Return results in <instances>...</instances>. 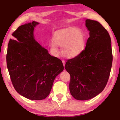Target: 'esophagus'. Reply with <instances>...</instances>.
<instances>
[{
  "label": "esophagus",
  "instance_id": "esophagus-1",
  "mask_svg": "<svg viewBox=\"0 0 120 120\" xmlns=\"http://www.w3.org/2000/svg\"><path fill=\"white\" fill-rule=\"evenodd\" d=\"M62 62H63V65H64V67H65V62L64 60H62Z\"/></svg>",
  "mask_w": 120,
  "mask_h": 120
}]
</instances>
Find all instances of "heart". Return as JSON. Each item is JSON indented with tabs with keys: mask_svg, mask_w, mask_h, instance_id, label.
Here are the masks:
<instances>
[{
	"mask_svg": "<svg viewBox=\"0 0 120 120\" xmlns=\"http://www.w3.org/2000/svg\"><path fill=\"white\" fill-rule=\"evenodd\" d=\"M53 42L49 44L51 52L54 56L59 54L61 47L63 55L68 58L76 57L83 51L85 46V36L82 30L75 27H67L57 30L53 34Z\"/></svg>",
	"mask_w": 120,
	"mask_h": 120,
	"instance_id": "heart-1",
	"label": "heart"
}]
</instances>
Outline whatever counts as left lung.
<instances>
[{
    "instance_id": "obj_1",
    "label": "left lung",
    "mask_w": 120,
    "mask_h": 120,
    "mask_svg": "<svg viewBox=\"0 0 120 120\" xmlns=\"http://www.w3.org/2000/svg\"><path fill=\"white\" fill-rule=\"evenodd\" d=\"M90 31L86 47L79 55L66 62L71 75L69 90L75 99H91L104 90L112 67L113 56L108 32L96 21L86 20Z\"/></svg>"
}]
</instances>
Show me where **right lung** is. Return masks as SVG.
Masks as SVG:
<instances>
[{"mask_svg": "<svg viewBox=\"0 0 120 120\" xmlns=\"http://www.w3.org/2000/svg\"><path fill=\"white\" fill-rule=\"evenodd\" d=\"M35 21L19 26L8 43L7 65L13 86L21 95L42 100L50 93L56 77L64 70L61 60L35 41Z\"/></svg>", "mask_w": 120, "mask_h": 120, "instance_id": "right-lung-1", "label": "right lung"}]
</instances>
